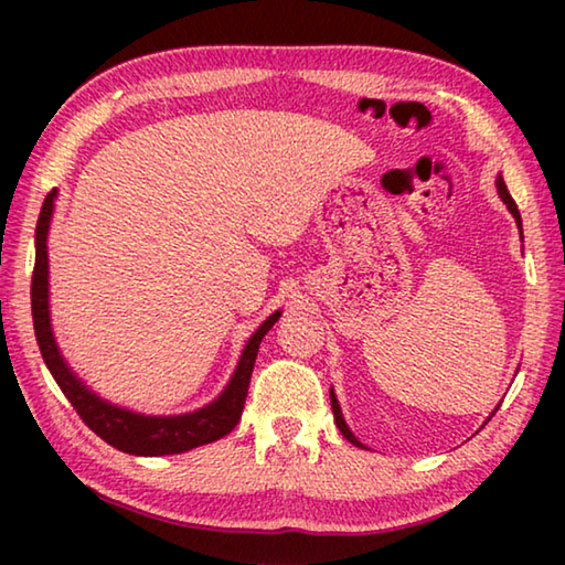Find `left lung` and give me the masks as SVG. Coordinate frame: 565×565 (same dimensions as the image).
Masks as SVG:
<instances>
[{
	"mask_svg": "<svg viewBox=\"0 0 565 565\" xmlns=\"http://www.w3.org/2000/svg\"><path fill=\"white\" fill-rule=\"evenodd\" d=\"M60 191H50L42 204L40 218H36L34 232V274H32V319H34V333L36 343H40L42 359L60 384L62 394L70 398L79 418L87 424L94 434L104 438L109 446L119 448L124 454L134 456H167V454H184L191 448L218 441L236 426L242 418L244 408V386L252 379V369L256 361V351L264 333L269 327H259L252 339H248L246 349L242 351L238 366L234 371L228 386L222 391V396L214 398L212 404L204 408L189 411V414H174V416H151L141 414V411H131L111 404L97 391L89 388L84 381L76 376V371L64 359V353L56 343L54 329H52V311H50V252H46V238H50V224L54 214V202ZM337 426L347 438V420H343L341 411L337 408ZM349 441V438H347Z\"/></svg>",
	"mask_w": 565,
	"mask_h": 565,
	"instance_id": "1",
	"label": "left lung"
}]
</instances>
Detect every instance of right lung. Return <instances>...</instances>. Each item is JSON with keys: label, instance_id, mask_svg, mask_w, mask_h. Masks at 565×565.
Returning <instances> with one entry per match:
<instances>
[{"label": "right lung", "instance_id": "add662e5", "mask_svg": "<svg viewBox=\"0 0 565 565\" xmlns=\"http://www.w3.org/2000/svg\"><path fill=\"white\" fill-rule=\"evenodd\" d=\"M495 186H499V196H501V202H503L505 206H509V212L513 214L515 224L521 226V214H519V209H515V202H513V199H511L509 189H505V184H503V179H501V177H499V181H495ZM331 408H333V411L339 408V401H337V396H333V394H331ZM339 411H341V408H339ZM347 438H349V441H351L353 446H361V444L356 441V436H353V434L349 431V426H347ZM361 448H363V446H361Z\"/></svg>", "mask_w": 565, "mask_h": 565}]
</instances>
